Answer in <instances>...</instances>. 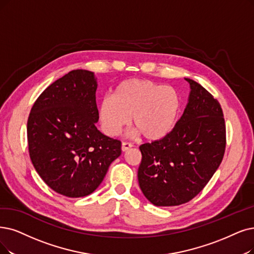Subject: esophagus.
<instances>
[{
  "instance_id": "1",
  "label": "esophagus",
  "mask_w": 254,
  "mask_h": 254,
  "mask_svg": "<svg viewBox=\"0 0 254 254\" xmlns=\"http://www.w3.org/2000/svg\"><path fill=\"white\" fill-rule=\"evenodd\" d=\"M131 148H132V144L128 143V141H124V143L122 144V151H123V152H126Z\"/></svg>"
}]
</instances>
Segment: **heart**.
<instances>
[{
	"label": "heart",
	"instance_id": "obj_1",
	"mask_svg": "<svg viewBox=\"0 0 254 254\" xmlns=\"http://www.w3.org/2000/svg\"><path fill=\"white\" fill-rule=\"evenodd\" d=\"M181 100L173 87L146 79H128L120 83L114 97L106 96L99 106V120L104 132L118 135L130 117L132 124L148 140H157L174 128Z\"/></svg>",
	"mask_w": 254,
	"mask_h": 254
}]
</instances>
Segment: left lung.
Instances as JSON below:
<instances>
[{"mask_svg": "<svg viewBox=\"0 0 254 254\" xmlns=\"http://www.w3.org/2000/svg\"><path fill=\"white\" fill-rule=\"evenodd\" d=\"M189 103L171 132L139 146L137 177L145 197L156 206L187 203L204 189L226 147V126L219 101L196 81Z\"/></svg>", "mask_w": 254, "mask_h": 254, "instance_id": "obj_1", "label": "left lung"}]
</instances>
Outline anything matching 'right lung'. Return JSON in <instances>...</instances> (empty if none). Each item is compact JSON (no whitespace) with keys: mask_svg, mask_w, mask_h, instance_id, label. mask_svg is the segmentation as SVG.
<instances>
[{"mask_svg":"<svg viewBox=\"0 0 254 254\" xmlns=\"http://www.w3.org/2000/svg\"><path fill=\"white\" fill-rule=\"evenodd\" d=\"M93 72L74 69L49 85L28 118L32 164L46 184L69 198L87 196L121 155V141L101 133Z\"/></svg>","mask_w":254,"mask_h":254,"instance_id":"add662e5","label":"right lung"}]
</instances>
